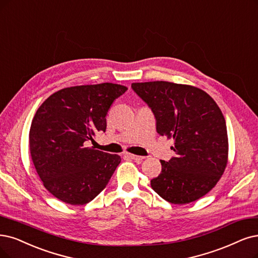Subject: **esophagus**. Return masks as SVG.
I'll use <instances>...</instances> for the list:
<instances>
[{
  "mask_svg": "<svg viewBox=\"0 0 258 258\" xmlns=\"http://www.w3.org/2000/svg\"><path fill=\"white\" fill-rule=\"evenodd\" d=\"M125 156H126V157H128V158H132V159H134V160H138V161H140V160H142V159H145V156H138V155H134V154H130V153L125 154Z\"/></svg>",
  "mask_w": 258,
  "mask_h": 258,
  "instance_id": "1",
  "label": "esophagus"
}]
</instances>
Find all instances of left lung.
<instances>
[{"label":"left lung","mask_w":258,"mask_h":258,"mask_svg":"<svg viewBox=\"0 0 258 258\" xmlns=\"http://www.w3.org/2000/svg\"><path fill=\"white\" fill-rule=\"evenodd\" d=\"M132 88L156 118L160 136L174 140L175 157L160 160L151 186L172 204L204 197L221 178L228 160L225 119L214 99L191 85L165 81L133 83Z\"/></svg>","instance_id":"1"}]
</instances>
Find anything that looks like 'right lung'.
<instances>
[{
	"label": "right lung",
	"mask_w": 258,
	"mask_h": 258,
	"mask_svg": "<svg viewBox=\"0 0 258 258\" xmlns=\"http://www.w3.org/2000/svg\"><path fill=\"white\" fill-rule=\"evenodd\" d=\"M126 90L112 83L73 86L37 109L28 136L32 160L45 189L60 201L84 205L109 182L121 157L87 146L106 131L111 104Z\"/></svg>",
	"instance_id": "right-lung-1"
}]
</instances>
